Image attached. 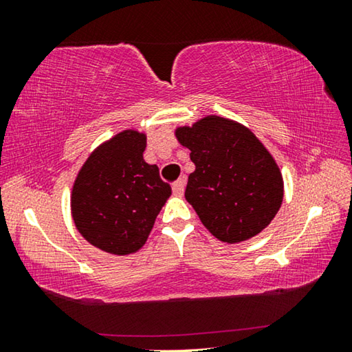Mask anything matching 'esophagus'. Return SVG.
Returning <instances> with one entry per match:
<instances>
[{
	"instance_id": "esophagus-1",
	"label": "esophagus",
	"mask_w": 352,
	"mask_h": 352,
	"mask_svg": "<svg viewBox=\"0 0 352 352\" xmlns=\"http://www.w3.org/2000/svg\"><path fill=\"white\" fill-rule=\"evenodd\" d=\"M184 184H186V180H184V177L178 178V180L172 184V190H174V194L177 197H182L183 192H184Z\"/></svg>"
}]
</instances>
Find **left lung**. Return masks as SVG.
Listing matches in <instances>:
<instances>
[{"label": "left lung", "mask_w": 352, "mask_h": 352, "mask_svg": "<svg viewBox=\"0 0 352 352\" xmlns=\"http://www.w3.org/2000/svg\"><path fill=\"white\" fill-rule=\"evenodd\" d=\"M175 136L195 164L184 197L214 237L236 243L270 225L283 204L284 182L252 130L210 115L177 127Z\"/></svg>", "instance_id": "obj_1"}]
</instances>
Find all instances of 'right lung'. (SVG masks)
<instances>
[{"mask_svg": "<svg viewBox=\"0 0 352 352\" xmlns=\"http://www.w3.org/2000/svg\"><path fill=\"white\" fill-rule=\"evenodd\" d=\"M146 133L122 130L91 152L71 192V216L83 239L126 256L144 245L172 189L147 164Z\"/></svg>", "mask_w": 352, "mask_h": 352, "instance_id": "1", "label": "right lung"}]
</instances>
